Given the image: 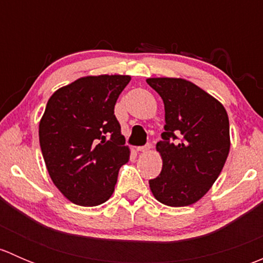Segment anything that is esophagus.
<instances>
[{"mask_svg": "<svg viewBox=\"0 0 263 263\" xmlns=\"http://www.w3.org/2000/svg\"><path fill=\"white\" fill-rule=\"evenodd\" d=\"M151 147H153V145L146 144V145H145V146H139V147H137V151H141V153H147V151H150Z\"/></svg>", "mask_w": 263, "mask_h": 263, "instance_id": "obj_1", "label": "esophagus"}]
</instances>
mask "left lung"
Returning <instances> with one entry per match:
<instances>
[{
    "label": "left lung",
    "mask_w": 263,
    "mask_h": 263,
    "mask_svg": "<svg viewBox=\"0 0 263 263\" xmlns=\"http://www.w3.org/2000/svg\"><path fill=\"white\" fill-rule=\"evenodd\" d=\"M146 82L165 109V132L156 150L163 169L150 179L159 202L181 208L197 202L221 173L230 148L229 118L219 100L184 79L153 78Z\"/></svg>",
    "instance_id": "1"
}]
</instances>
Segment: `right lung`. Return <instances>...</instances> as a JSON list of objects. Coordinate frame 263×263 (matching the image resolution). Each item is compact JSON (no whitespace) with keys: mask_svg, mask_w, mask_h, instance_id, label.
Wrapping results in <instances>:
<instances>
[{"mask_svg":"<svg viewBox=\"0 0 263 263\" xmlns=\"http://www.w3.org/2000/svg\"><path fill=\"white\" fill-rule=\"evenodd\" d=\"M131 78L78 79L53 92L39 123L44 163L55 187L72 203L98 206L115 192L129 159L115 105Z\"/></svg>","mask_w":263,"mask_h":263,"instance_id":"right-lung-1","label":"right lung"}]
</instances>
